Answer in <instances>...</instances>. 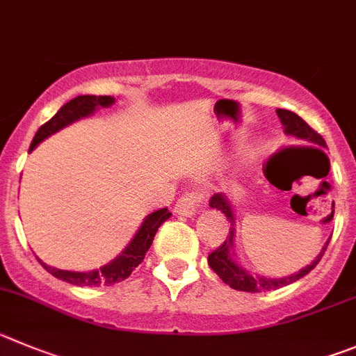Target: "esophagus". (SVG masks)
<instances>
[{
    "label": "esophagus",
    "mask_w": 356,
    "mask_h": 356,
    "mask_svg": "<svg viewBox=\"0 0 356 356\" xmlns=\"http://www.w3.org/2000/svg\"><path fill=\"white\" fill-rule=\"evenodd\" d=\"M202 202V195L198 191H188V193L182 195L181 198L175 204V212L179 216H193L197 207Z\"/></svg>",
    "instance_id": "esophagus-1"
}]
</instances>
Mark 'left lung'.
Wrapping results in <instances>:
<instances>
[{"instance_id": "left-lung-1", "label": "left lung", "mask_w": 356, "mask_h": 356, "mask_svg": "<svg viewBox=\"0 0 356 356\" xmlns=\"http://www.w3.org/2000/svg\"><path fill=\"white\" fill-rule=\"evenodd\" d=\"M275 112H277L279 119H281V122L284 124V131H286L288 135H293V137L302 138V140H307V142H311V144L327 147V144H325L323 137H321L320 133H318L316 129L311 128V126H309L304 119L298 118L295 112L286 111V108H277ZM209 205H211L212 209H218V211L223 212V214L228 218V221L232 223V227H234V211H232L230 204H228V200L225 198V195H221V193L212 195L211 200H209ZM332 216H334V212H332ZM232 238H234V228L230 230V237H227V241H225L223 244L219 245L218 249H214V251L209 254V258H207L209 267H211L212 270H214L216 274L221 277V281H223V283H227L228 286H232L234 290L251 291V293H258V291H267V290H277V288L286 286V284H290V283H295V281H298L300 277L307 275L309 272L313 270V268L320 264L321 257H323L325 251H327L328 242H330V241H327V244L323 245V249H321V253L318 254L316 260H314L311 265H307L305 268H302L298 274L290 275V277L267 279V277H253V275L249 274V272H245L244 268L238 267V265L235 264L234 258H232V253H230Z\"/></svg>"}]
</instances>
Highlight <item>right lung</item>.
Returning a JSON list of instances; mask_svg holds the SVG:
<instances>
[{
	"mask_svg": "<svg viewBox=\"0 0 356 356\" xmlns=\"http://www.w3.org/2000/svg\"><path fill=\"white\" fill-rule=\"evenodd\" d=\"M112 103H114V98H111V96L95 95H84L70 99L68 103H65V105L59 108L58 114H56L51 121H47L45 124L40 126L35 138H33L29 151H33L43 138H47L52 133L59 131L61 128L68 126L70 122L92 114V112L99 107H111ZM170 216L172 212L168 211V209H159V211L149 214L147 218L144 219L142 227L138 228L137 235H135L133 241L128 244V248H126L114 261H111V264L105 265V267L98 268V270L70 272L61 270V268L49 267V265H45L43 261H40V264H42V267L45 268L49 274H52L58 279H63V281H66V283L70 284H75V286H102V284L111 286V284L114 283H121L126 277H129V274L144 261L145 253H147L152 241H154L156 232H158L161 223H165Z\"/></svg>",
	"mask_w": 356,
	"mask_h": 356,
	"instance_id": "right-lung-1",
	"label": "right lung"
}]
</instances>
